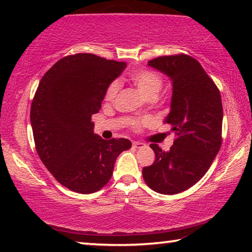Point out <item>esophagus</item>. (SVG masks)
<instances>
[{"instance_id":"34e87169","label":"esophagus","mask_w":252,"mask_h":252,"mask_svg":"<svg viewBox=\"0 0 252 252\" xmlns=\"http://www.w3.org/2000/svg\"><path fill=\"white\" fill-rule=\"evenodd\" d=\"M133 147L134 148H142V147H146V144L142 142H133Z\"/></svg>"}]
</instances>
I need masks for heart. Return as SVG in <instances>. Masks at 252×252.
<instances>
[{
	"mask_svg": "<svg viewBox=\"0 0 252 252\" xmlns=\"http://www.w3.org/2000/svg\"><path fill=\"white\" fill-rule=\"evenodd\" d=\"M129 79L132 81L138 90L149 100H155L159 94L162 87H163V79L157 72L149 69H138L130 72ZM119 90H120V84L118 81L111 82L106 88L104 93V101L108 103H112L116 101ZM150 122V119H135L130 121V126L132 129L140 130L143 126Z\"/></svg>",
	"mask_w": 252,
	"mask_h": 252,
	"instance_id": "obj_1",
	"label": "heart"
}]
</instances>
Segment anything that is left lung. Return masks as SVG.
Masks as SVG:
<instances>
[{
    "instance_id": "1",
    "label": "left lung",
    "mask_w": 252,
    "mask_h": 252,
    "mask_svg": "<svg viewBox=\"0 0 252 252\" xmlns=\"http://www.w3.org/2000/svg\"><path fill=\"white\" fill-rule=\"evenodd\" d=\"M148 64L172 81L171 111L164 122L171 126L176 139L169 151L150 144L156 160L143 168L142 176L158 193H180L206 174L220 150L223 118L220 91L190 55L158 57Z\"/></svg>"
}]
</instances>
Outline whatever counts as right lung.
Here are the masks:
<instances>
[{"label": "right lung", "instance_id": "obj_1", "mask_svg": "<svg viewBox=\"0 0 252 252\" xmlns=\"http://www.w3.org/2000/svg\"><path fill=\"white\" fill-rule=\"evenodd\" d=\"M126 66L91 53L67 55L43 75L34 94L30 117L37 155L51 174L74 192L102 189L118 156L132 146L127 139L94 134L91 121L108 85Z\"/></svg>", "mask_w": 252, "mask_h": 252}]
</instances>
